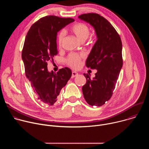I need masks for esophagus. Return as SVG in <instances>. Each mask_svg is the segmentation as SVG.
Segmentation results:
<instances>
[{"instance_id": "esophagus-1", "label": "esophagus", "mask_w": 149, "mask_h": 149, "mask_svg": "<svg viewBox=\"0 0 149 149\" xmlns=\"http://www.w3.org/2000/svg\"><path fill=\"white\" fill-rule=\"evenodd\" d=\"M78 75V74L77 72L73 71V72H72V76H71V78H74V77H77Z\"/></svg>"}]
</instances>
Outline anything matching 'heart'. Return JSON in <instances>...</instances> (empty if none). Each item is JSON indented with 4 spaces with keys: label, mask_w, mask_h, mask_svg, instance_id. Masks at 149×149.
<instances>
[{
    "label": "heart",
    "mask_w": 149,
    "mask_h": 149,
    "mask_svg": "<svg viewBox=\"0 0 149 149\" xmlns=\"http://www.w3.org/2000/svg\"><path fill=\"white\" fill-rule=\"evenodd\" d=\"M71 31L77 36V38L81 42H84L90 35V29L88 26L84 23L78 22L71 26L70 28ZM65 37V32L62 30L61 31L57 36L58 45L59 48H61L63 45ZM83 54H78L72 53L68 55L66 59L67 65L73 68H78L80 64L82 58L84 57Z\"/></svg>",
    "instance_id": "heart-1"
}]
</instances>
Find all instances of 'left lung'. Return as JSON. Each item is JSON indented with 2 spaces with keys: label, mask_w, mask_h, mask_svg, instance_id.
<instances>
[{
  "label": "left lung",
  "mask_w": 149,
  "mask_h": 149,
  "mask_svg": "<svg viewBox=\"0 0 149 149\" xmlns=\"http://www.w3.org/2000/svg\"><path fill=\"white\" fill-rule=\"evenodd\" d=\"M78 17L90 23L97 36V40L86 61V67L97 70V72L93 79L88 74H84L87 82L82 90L87 102L98 107L113 95L123 66L122 42L113 25L99 14L84 13Z\"/></svg>",
  "instance_id": "1"
}]
</instances>
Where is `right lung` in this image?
<instances>
[{"label":"right lung","instance_id":"right-lung-1","mask_svg":"<svg viewBox=\"0 0 149 149\" xmlns=\"http://www.w3.org/2000/svg\"><path fill=\"white\" fill-rule=\"evenodd\" d=\"M72 18L54 15L39 19L30 28L22 52L25 74L38 99L49 106L58 100L61 89L71 77V70L65 67L56 73L49 72L47 62L58 54L56 35L59 31L74 22Z\"/></svg>","mask_w":149,"mask_h":149}]
</instances>
